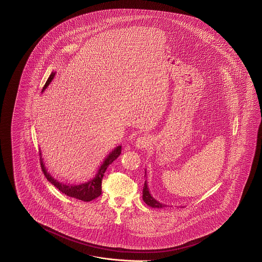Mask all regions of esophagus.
<instances>
[{
	"label": "esophagus",
	"instance_id": "esophagus-1",
	"mask_svg": "<svg viewBox=\"0 0 262 262\" xmlns=\"http://www.w3.org/2000/svg\"><path fill=\"white\" fill-rule=\"evenodd\" d=\"M151 144V139L150 137L148 136H140L136 139L135 141V147L137 149H144V148H147L149 145Z\"/></svg>",
	"mask_w": 262,
	"mask_h": 262
}]
</instances>
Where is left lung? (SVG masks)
Wrapping results in <instances>:
<instances>
[{"mask_svg": "<svg viewBox=\"0 0 262 262\" xmlns=\"http://www.w3.org/2000/svg\"><path fill=\"white\" fill-rule=\"evenodd\" d=\"M143 201L148 205V206L154 207V208H162L164 207L163 204H160L159 201H157L156 199L152 198L150 192H149V188L147 185V182L145 181L144 183V187H143Z\"/></svg>", "mask_w": 262, "mask_h": 262, "instance_id": "8db88e82", "label": "left lung"}]
</instances>
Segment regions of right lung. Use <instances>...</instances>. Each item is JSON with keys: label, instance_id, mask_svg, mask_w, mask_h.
Returning <instances> with one entry per match:
<instances>
[{"label": "right lung", "instance_id": "add662e5", "mask_svg": "<svg viewBox=\"0 0 262 262\" xmlns=\"http://www.w3.org/2000/svg\"><path fill=\"white\" fill-rule=\"evenodd\" d=\"M55 75H56V73H54V72L50 75L42 91H44L48 88V85L55 78ZM121 148H122L121 146H118L107 156V158L104 159L103 164L98 170V173L93 180L89 181L88 183H81L79 185L65 184V183H59L55 180L51 174L48 173L46 168L44 166L43 159L41 158V152L39 151L40 165H41L42 172L44 173V176L46 177L48 181L53 185H55L58 190H60V192H62L63 194L69 196V197H72V198L78 199V200L83 201V202H90L94 199L98 198L102 194V180H103V174H104L106 168L119 157L120 154H121Z\"/></svg>", "mask_w": 262, "mask_h": 262}]
</instances>
